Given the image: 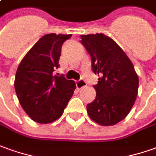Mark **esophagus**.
Here are the masks:
<instances>
[{"instance_id":"1","label":"esophagus","mask_w":156,"mask_h":156,"mask_svg":"<svg viewBox=\"0 0 156 156\" xmlns=\"http://www.w3.org/2000/svg\"><path fill=\"white\" fill-rule=\"evenodd\" d=\"M76 83V87H77L78 89H81V88H83V87H87V82H86L84 80H77Z\"/></svg>"}]
</instances>
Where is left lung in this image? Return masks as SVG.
<instances>
[{"label": "left lung", "mask_w": 156, "mask_h": 156, "mask_svg": "<svg viewBox=\"0 0 156 156\" xmlns=\"http://www.w3.org/2000/svg\"><path fill=\"white\" fill-rule=\"evenodd\" d=\"M80 38L91 56L92 71L100 76L93 86L96 98L87 105L89 117L99 125H115L133 106L138 76L132 61L110 37L97 33L81 35Z\"/></svg>", "instance_id": "obj_1"}]
</instances>
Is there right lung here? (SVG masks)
I'll use <instances>...</instances> for the list:
<instances>
[{
  "mask_svg": "<svg viewBox=\"0 0 156 156\" xmlns=\"http://www.w3.org/2000/svg\"><path fill=\"white\" fill-rule=\"evenodd\" d=\"M70 35H45L32 47L19 64L14 87L19 103L33 121L51 123L59 118L76 89L74 80L63 75L53 76L58 69L61 47Z\"/></svg>",
  "mask_w": 156,
  "mask_h": 156,
  "instance_id": "1",
  "label": "right lung"
}]
</instances>
